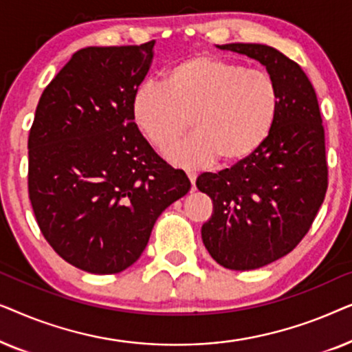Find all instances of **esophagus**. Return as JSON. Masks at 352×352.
<instances>
[{
  "mask_svg": "<svg viewBox=\"0 0 352 352\" xmlns=\"http://www.w3.org/2000/svg\"><path fill=\"white\" fill-rule=\"evenodd\" d=\"M187 177H189L190 184H192V189L195 187V179H197V173L195 171H187Z\"/></svg>",
  "mask_w": 352,
  "mask_h": 352,
  "instance_id": "1",
  "label": "esophagus"
}]
</instances>
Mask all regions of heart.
<instances>
[{
	"label": "heart",
	"mask_w": 352,
	"mask_h": 352,
	"mask_svg": "<svg viewBox=\"0 0 352 352\" xmlns=\"http://www.w3.org/2000/svg\"><path fill=\"white\" fill-rule=\"evenodd\" d=\"M277 89L269 75L237 62L195 54L173 64L162 85L147 81L134 91V123L160 152L195 134L166 153L177 166L219 162L237 165L253 155L271 133Z\"/></svg>",
	"instance_id": "1"
}]
</instances>
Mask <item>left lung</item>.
<instances>
[{"label":"left lung","mask_w":352,"mask_h":352,"mask_svg":"<svg viewBox=\"0 0 352 352\" xmlns=\"http://www.w3.org/2000/svg\"><path fill=\"white\" fill-rule=\"evenodd\" d=\"M216 47L258 60L277 89L276 122L263 146L230 170L197 177L213 200L201 226L205 248L221 266L252 271L285 256L309 230L327 192L325 134L316 91L296 62L258 43Z\"/></svg>","instance_id":"1"}]
</instances>
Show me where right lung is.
Here are the masks:
<instances>
[{"mask_svg": "<svg viewBox=\"0 0 352 352\" xmlns=\"http://www.w3.org/2000/svg\"><path fill=\"white\" fill-rule=\"evenodd\" d=\"M155 41L76 51L43 91L28 136V195L43 235L72 266L117 274L162 211L190 189L131 113Z\"/></svg>", "mask_w": 352, "mask_h": 352, "instance_id": "obj_1", "label": "right lung"}]
</instances>
